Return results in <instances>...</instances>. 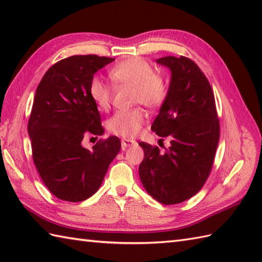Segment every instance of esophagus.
Returning a JSON list of instances; mask_svg holds the SVG:
<instances>
[{
    "mask_svg": "<svg viewBox=\"0 0 262 262\" xmlns=\"http://www.w3.org/2000/svg\"><path fill=\"white\" fill-rule=\"evenodd\" d=\"M135 144H136L135 141L126 140V138H122V140H121V146H122V148L130 147V146H133V145H135Z\"/></svg>",
    "mask_w": 262,
    "mask_h": 262,
    "instance_id": "1",
    "label": "esophagus"
}]
</instances>
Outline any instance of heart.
Segmentation results:
<instances>
[{
  "mask_svg": "<svg viewBox=\"0 0 262 262\" xmlns=\"http://www.w3.org/2000/svg\"><path fill=\"white\" fill-rule=\"evenodd\" d=\"M110 79L117 84L134 88V101L148 109L160 107L166 97V86L160 76L154 74L152 66L142 58L122 60L110 71ZM90 97L100 110H107L111 103V91L99 77H94L89 88ZM145 121L142 110L117 111L107 121L108 130L122 138L134 137Z\"/></svg>",
  "mask_w": 262,
  "mask_h": 262,
  "instance_id": "obj_1",
  "label": "heart"
}]
</instances>
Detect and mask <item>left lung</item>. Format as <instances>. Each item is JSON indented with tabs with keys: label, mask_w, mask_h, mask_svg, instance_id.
Here are the masks:
<instances>
[{
	"label": "left lung",
	"mask_w": 262,
	"mask_h": 262,
	"mask_svg": "<svg viewBox=\"0 0 262 262\" xmlns=\"http://www.w3.org/2000/svg\"><path fill=\"white\" fill-rule=\"evenodd\" d=\"M171 72L165 100L151 129L168 137L165 152L141 142L144 159L138 172L149 196L174 205L194 196L207 180L220 140L214 93L196 63L180 56L155 60Z\"/></svg>",
	"instance_id": "obj_1"
}]
</instances>
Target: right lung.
Returning a JSON list of instances; mask_svg holds the SVG:
<instances>
[{"label": "right lung", "mask_w": 262, "mask_h": 262, "mask_svg": "<svg viewBox=\"0 0 262 262\" xmlns=\"http://www.w3.org/2000/svg\"><path fill=\"white\" fill-rule=\"evenodd\" d=\"M114 60L97 55L62 59L46 72L36 90L28 122L33 162L49 191L66 202H83L96 193L120 151L116 136L92 149L82 146L85 133H104L89 88L93 75Z\"/></svg>", "instance_id": "obj_1"}]
</instances>
